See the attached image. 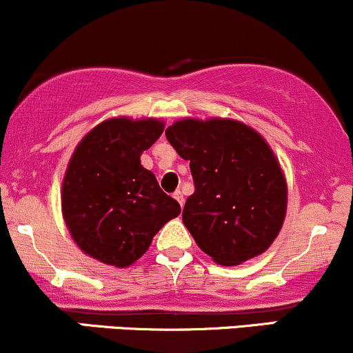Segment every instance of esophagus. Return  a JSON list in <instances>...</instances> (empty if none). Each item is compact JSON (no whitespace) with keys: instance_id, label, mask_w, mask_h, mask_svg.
I'll return each instance as SVG.
<instances>
[{"instance_id":"esophagus-1","label":"esophagus","mask_w":353,"mask_h":353,"mask_svg":"<svg viewBox=\"0 0 353 353\" xmlns=\"http://www.w3.org/2000/svg\"><path fill=\"white\" fill-rule=\"evenodd\" d=\"M172 197H174V199H176L177 202H179V204H181V208H182V205H184V196H182V192H181V190H176V192L172 194Z\"/></svg>"}]
</instances>
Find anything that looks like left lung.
I'll return each instance as SVG.
<instances>
[{
  "label": "left lung",
  "instance_id": "1",
  "mask_svg": "<svg viewBox=\"0 0 353 353\" xmlns=\"http://www.w3.org/2000/svg\"><path fill=\"white\" fill-rule=\"evenodd\" d=\"M165 137L194 179L182 222L202 252L239 265L269 249L287 212L281 163L255 129L228 117H184Z\"/></svg>",
  "mask_w": 353,
  "mask_h": 353
}]
</instances>
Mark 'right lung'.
Masks as SVG:
<instances>
[{
	"label": "right lung",
	"mask_w": 353,
	"mask_h": 353,
	"mask_svg": "<svg viewBox=\"0 0 353 353\" xmlns=\"http://www.w3.org/2000/svg\"><path fill=\"white\" fill-rule=\"evenodd\" d=\"M154 117H112L92 128L72 152L61 188V209L72 241L103 264L132 265L164 224L181 214L141 154L159 139Z\"/></svg>",
	"instance_id": "right-lung-1"
}]
</instances>
